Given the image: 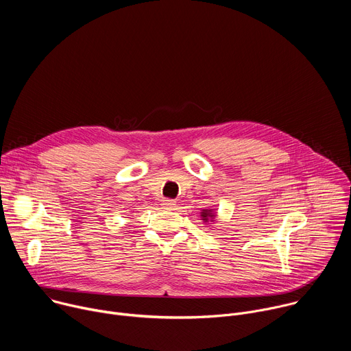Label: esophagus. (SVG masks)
<instances>
[{"label": "esophagus", "mask_w": 351, "mask_h": 351, "mask_svg": "<svg viewBox=\"0 0 351 351\" xmlns=\"http://www.w3.org/2000/svg\"><path fill=\"white\" fill-rule=\"evenodd\" d=\"M161 206H162L165 210H175L176 202H173V199H164Z\"/></svg>", "instance_id": "esophagus-1"}]
</instances>
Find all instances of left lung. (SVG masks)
Returning a JSON list of instances; mask_svg holds the SVG:
<instances>
[{
	"label": "left lung",
	"mask_w": 351,
	"mask_h": 351,
	"mask_svg": "<svg viewBox=\"0 0 351 351\" xmlns=\"http://www.w3.org/2000/svg\"><path fill=\"white\" fill-rule=\"evenodd\" d=\"M199 217H202V219L204 221L206 225H213L217 219V213L213 208H204V210H202Z\"/></svg>",
	"instance_id": "8db88e82"
}]
</instances>
